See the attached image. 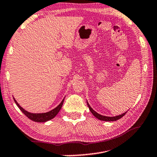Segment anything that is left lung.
Listing matches in <instances>:
<instances>
[{
	"mask_svg": "<svg viewBox=\"0 0 157 157\" xmlns=\"http://www.w3.org/2000/svg\"><path fill=\"white\" fill-rule=\"evenodd\" d=\"M86 103H87V105L89 107V110L91 111V113L93 114V115L96 117L97 119H98L99 120H101V121H117L120 118L122 117L124 115H125L126 113H124L123 114H120V115H117V116H114V117H107V116H103V115H101V114H98V113H96V111H94L93 109H92L91 107L89 105V104L87 101H86Z\"/></svg>",
	"mask_w": 157,
	"mask_h": 157,
	"instance_id": "8db88e82",
	"label": "left lung"
}]
</instances>
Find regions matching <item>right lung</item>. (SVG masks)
Segmentation results:
<instances>
[{"mask_svg":"<svg viewBox=\"0 0 157 157\" xmlns=\"http://www.w3.org/2000/svg\"><path fill=\"white\" fill-rule=\"evenodd\" d=\"M14 101L15 102L16 105L18 106V108L20 109V110L25 115H26L27 117L29 119H31V120L36 121V122H46L47 121H49L54 118L56 117L57 114L59 113V111L61 109V107L63 105V101H64V98H63V100L61 102V103L59 105L56 107L55 108H54L53 110H52L49 112H47V113H30V112H28L26 110L21 107V105H19V104L17 103V101L15 100V98H14Z\"/></svg>","mask_w":157,"mask_h":157,"instance_id":"1","label":"right lung"}]
</instances>
